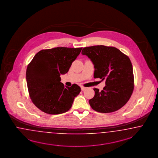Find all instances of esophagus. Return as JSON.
<instances>
[{
	"instance_id": "1",
	"label": "esophagus",
	"mask_w": 158,
	"mask_h": 158,
	"mask_svg": "<svg viewBox=\"0 0 158 158\" xmlns=\"http://www.w3.org/2000/svg\"><path fill=\"white\" fill-rule=\"evenodd\" d=\"M86 89V87H84V86H81V89H82V90H85Z\"/></svg>"
}]
</instances>
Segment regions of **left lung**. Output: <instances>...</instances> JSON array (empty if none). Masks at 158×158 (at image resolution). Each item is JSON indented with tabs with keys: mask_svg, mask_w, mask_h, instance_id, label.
<instances>
[{
	"mask_svg": "<svg viewBox=\"0 0 158 158\" xmlns=\"http://www.w3.org/2000/svg\"><path fill=\"white\" fill-rule=\"evenodd\" d=\"M82 54L94 63V78L106 81V86L101 92L94 89L95 96L89 101L91 107L106 114L123 107L134 89L132 64L129 57L114 47L103 45L84 48Z\"/></svg>",
	"mask_w": 158,
	"mask_h": 158,
	"instance_id": "8db88e82",
	"label": "left lung"
}]
</instances>
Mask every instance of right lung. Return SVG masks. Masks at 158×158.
Masks as SVG:
<instances>
[{
    "instance_id": "right-lung-1",
    "label": "right lung",
    "mask_w": 158,
    "mask_h": 158,
    "mask_svg": "<svg viewBox=\"0 0 158 158\" xmlns=\"http://www.w3.org/2000/svg\"><path fill=\"white\" fill-rule=\"evenodd\" d=\"M82 48L57 47L39 51L26 69V82L33 104L44 113L63 114L72 107L81 89L64 86L60 75L66 73Z\"/></svg>"
}]
</instances>
